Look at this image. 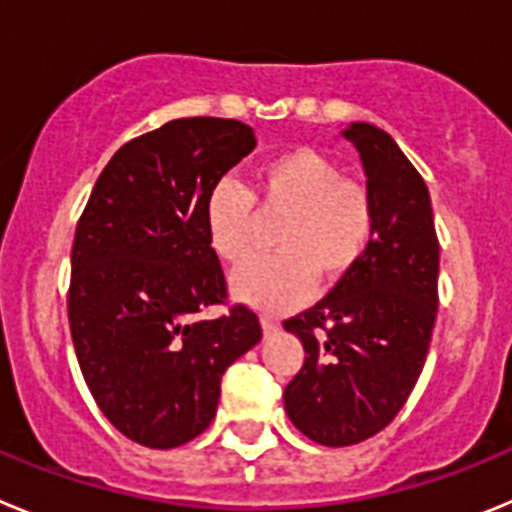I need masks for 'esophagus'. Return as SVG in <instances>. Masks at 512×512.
Returning a JSON list of instances; mask_svg holds the SVG:
<instances>
[{
    "label": "esophagus",
    "instance_id": "obj_1",
    "mask_svg": "<svg viewBox=\"0 0 512 512\" xmlns=\"http://www.w3.org/2000/svg\"><path fill=\"white\" fill-rule=\"evenodd\" d=\"M261 328H264V333L269 336V333H274V330L279 328V323L274 318H269V315H264V318H261Z\"/></svg>",
    "mask_w": 512,
    "mask_h": 512
}]
</instances>
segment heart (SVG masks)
Listing matches in <instances>:
<instances>
[{"label": "heart", "mask_w": 512, "mask_h": 512, "mask_svg": "<svg viewBox=\"0 0 512 512\" xmlns=\"http://www.w3.org/2000/svg\"><path fill=\"white\" fill-rule=\"evenodd\" d=\"M253 200L287 212L274 235V256L248 259L230 287L246 305L284 312L302 305L312 289L333 284L354 269L374 235V202L361 184L343 179L341 166L312 148L279 153L256 171L248 192L238 182H217L207 194L205 235L223 261H241L251 246Z\"/></svg>", "instance_id": "obj_1"}]
</instances>
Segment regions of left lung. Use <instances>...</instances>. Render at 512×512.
<instances>
[{
	"label": "left lung",
	"mask_w": 512,
	"mask_h": 512,
	"mask_svg": "<svg viewBox=\"0 0 512 512\" xmlns=\"http://www.w3.org/2000/svg\"><path fill=\"white\" fill-rule=\"evenodd\" d=\"M343 138L359 151L374 202L372 243L328 297L284 320L305 348L284 410L333 449L395 420L423 372L438 307V238L423 176L377 125L351 122Z\"/></svg>",
	"instance_id": "1"
}]
</instances>
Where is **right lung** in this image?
Listing matches in <instances>:
<instances>
[{"instance_id":"obj_1","label":"right lung","mask_w":512,"mask_h":512,"mask_svg":"<svg viewBox=\"0 0 512 512\" xmlns=\"http://www.w3.org/2000/svg\"><path fill=\"white\" fill-rule=\"evenodd\" d=\"M256 148L248 125L182 117L130 140L104 166L71 248L69 325L99 410L130 441L176 449L212 423L220 379L261 341L256 312L230 307L205 235V200Z\"/></svg>"}]
</instances>
